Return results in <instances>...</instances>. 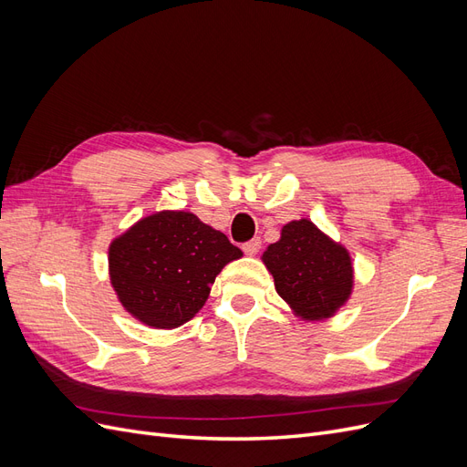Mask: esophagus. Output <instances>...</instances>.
Instances as JSON below:
<instances>
[{"mask_svg": "<svg viewBox=\"0 0 467 467\" xmlns=\"http://www.w3.org/2000/svg\"><path fill=\"white\" fill-rule=\"evenodd\" d=\"M259 249H261V239L259 237L251 239V242L244 244V253H245V255H257Z\"/></svg>", "mask_w": 467, "mask_h": 467, "instance_id": "1", "label": "esophagus"}]
</instances>
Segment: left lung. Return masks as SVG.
<instances>
[{
  "instance_id": "8db88e82",
  "label": "left lung",
  "mask_w": 467,
  "mask_h": 467,
  "mask_svg": "<svg viewBox=\"0 0 467 467\" xmlns=\"http://www.w3.org/2000/svg\"><path fill=\"white\" fill-rule=\"evenodd\" d=\"M261 259L280 298L304 321L327 319L350 298L355 271L348 251L306 218L288 222Z\"/></svg>"
}]
</instances>
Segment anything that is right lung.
<instances>
[{"mask_svg":"<svg viewBox=\"0 0 467 467\" xmlns=\"http://www.w3.org/2000/svg\"><path fill=\"white\" fill-rule=\"evenodd\" d=\"M244 253L192 212L138 220L109 245V275L126 312L153 329H175L208 300L222 268Z\"/></svg>","mask_w":467,"mask_h":467,"instance_id":"obj_1","label":"right lung"}]
</instances>
